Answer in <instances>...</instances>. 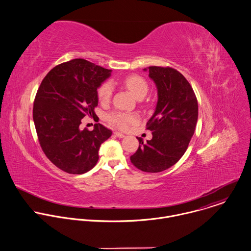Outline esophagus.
I'll return each instance as SVG.
<instances>
[{
	"label": "esophagus",
	"mask_w": 251,
	"mask_h": 251,
	"mask_svg": "<svg viewBox=\"0 0 251 251\" xmlns=\"http://www.w3.org/2000/svg\"><path fill=\"white\" fill-rule=\"evenodd\" d=\"M114 135H115L116 137H118V138H124V137H125V135L122 134V133H120V132H114Z\"/></svg>",
	"instance_id": "34e87169"
}]
</instances>
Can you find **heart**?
Listing matches in <instances>:
<instances>
[{
  "mask_svg": "<svg viewBox=\"0 0 251 251\" xmlns=\"http://www.w3.org/2000/svg\"><path fill=\"white\" fill-rule=\"evenodd\" d=\"M124 85L136 99L140 97H145L148 93V84L145 81V79H143L139 75L128 76L124 80ZM112 92V84L110 82L103 83L98 92L100 100L102 102H107L111 98ZM108 120L111 124L115 125L120 129H127L130 125L138 121V115L126 112H112L108 116Z\"/></svg>",
  "mask_w": 251,
  "mask_h": 251,
  "instance_id": "heart-1",
  "label": "heart"
}]
</instances>
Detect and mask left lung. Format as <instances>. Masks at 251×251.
Returning <instances> with one entry per match:
<instances>
[{
  "label": "left lung",
  "instance_id": "left-lung-1",
  "mask_svg": "<svg viewBox=\"0 0 251 251\" xmlns=\"http://www.w3.org/2000/svg\"><path fill=\"white\" fill-rule=\"evenodd\" d=\"M149 77L157 89V102L148 121L152 139L146 144L140 139L131 162L140 170L150 173L164 171L186 152L194 136L199 105L195 92L187 79L176 69L150 66Z\"/></svg>",
  "mask_w": 251,
  "mask_h": 251
}]
</instances>
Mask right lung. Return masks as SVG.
I'll list each match as a JSON object with an SVG mask.
<instances>
[{
    "mask_svg": "<svg viewBox=\"0 0 251 251\" xmlns=\"http://www.w3.org/2000/svg\"><path fill=\"white\" fill-rule=\"evenodd\" d=\"M110 75V69L75 58L53 67L37 91L33 120L41 148L66 173L91 170L100 145L112 134L100 123L93 131L80 129L82 118L95 115L98 89Z\"/></svg>",
    "mask_w": 251,
    "mask_h": 251,
    "instance_id": "right-lung-1",
    "label": "right lung"
}]
</instances>
